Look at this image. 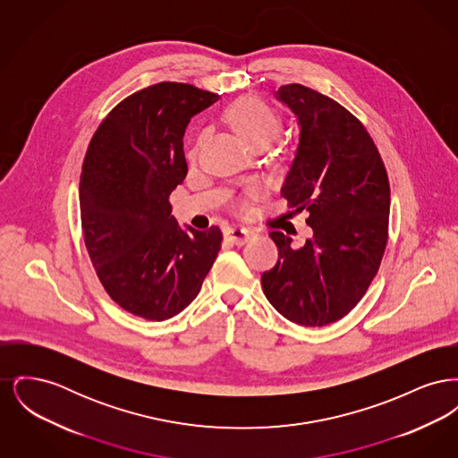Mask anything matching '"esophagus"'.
I'll return each instance as SVG.
<instances>
[{"label":"esophagus","instance_id":"obj_1","mask_svg":"<svg viewBox=\"0 0 458 458\" xmlns=\"http://www.w3.org/2000/svg\"><path fill=\"white\" fill-rule=\"evenodd\" d=\"M254 237V233L252 232H249L247 228H228L226 232H225V239L228 240V242H232V243H235V245H243V243H247L249 240Z\"/></svg>","mask_w":458,"mask_h":458}]
</instances>
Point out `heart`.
<instances>
[{"instance_id": "1", "label": "heart", "mask_w": 458, "mask_h": 458, "mask_svg": "<svg viewBox=\"0 0 458 458\" xmlns=\"http://www.w3.org/2000/svg\"><path fill=\"white\" fill-rule=\"evenodd\" d=\"M225 118L232 125V129L239 133L240 137L254 146H266L271 142L278 131L282 129V120L278 113L271 108L267 103H264L256 96H243L237 101H233L228 108L225 109ZM196 154V149L191 151V156ZM247 197L254 199L259 196L258 187H247ZM239 208L242 211L247 209V202L240 200Z\"/></svg>"}]
</instances>
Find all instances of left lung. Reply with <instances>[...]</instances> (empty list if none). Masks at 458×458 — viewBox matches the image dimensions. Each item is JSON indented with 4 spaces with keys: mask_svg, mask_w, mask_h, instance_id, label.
<instances>
[{
    "mask_svg": "<svg viewBox=\"0 0 458 458\" xmlns=\"http://www.w3.org/2000/svg\"><path fill=\"white\" fill-rule=\"evenodd\" d=\"M276 98L297 116L301 137L282 196L312 239L293 249L282 232L269 237L278 262L262 273L266 299L292 323L327 327L359 304L388 242L390 182L369 131L335 99L301 84Z\"/></svg>",
    "mask_w": 458,
    "mask_h": 458,
    "instance_id": "obj_1",
    "label": "left lung"
}]
</instances>
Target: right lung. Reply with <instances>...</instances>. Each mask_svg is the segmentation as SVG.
Returning a JSON list of instances; mask_svg holds the SVG:
<instances>
[{
  "mask_svg": "<svg viewBox=\"0 0 458 458\" xmlns=\"http://www.w3.org/2000/svg\"><path fill=\"white\" fill-rule=\"evenodd\" d=\"M218 98L182 82L140 89L89 142L81 174L89 258L109 297L133 316L165 321L182 312L218 256V226L182 230L170 204L187 174L185 129Z\"/></svg>",
  "mask_w": 458,
  "mask_h": 458,
  "instance_id": "obj_1",
  "label": "right lung"
}]
</instances>
